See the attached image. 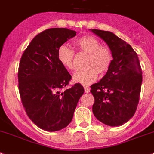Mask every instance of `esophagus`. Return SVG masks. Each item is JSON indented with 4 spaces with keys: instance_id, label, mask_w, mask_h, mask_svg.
I'll use <instances>...</instances> for the list:
<instances>
[{
    "instance_id": "obj_1",
    "label": "esophagus",
    "mask_w": 154,
    "mask_h": 154,
    "mask_svg": "<svg viewBox=\"0 0 154 154\" xmlns=\"http://www.w3.org/2000/svg\"><path fill=\"white\" fill-rule=\"evenodd\" d=\"M84 90H85V93H89L90 92V88L88 86H84Z\"/></svg>"
}]
</instances>
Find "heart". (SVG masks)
Wrapping results in <instances>:
<instances>
[{
	"label": "heart",
	"mask_w": 154,
	"mask_h": 154,
	"mask_svg": "<svg viewBox=\"0 0 154 154\" xmlns=\"http://www.w3.org/2000/svg\"><path fill=\"white\" fill-rule=\"evenodd\" d=\"M80 51L89 53L85 69L79 70L73 75V81L82 85H89L95 81L98 72L103 74L108 70L113 61V55L107 47L101 46L98 39L93 36H84L75 43ZM74 51L67 45H61L57 50L59 62L68 70L74 68Z\"/></svg>",
	"instance_id": "heart-1"
}]
</instances>
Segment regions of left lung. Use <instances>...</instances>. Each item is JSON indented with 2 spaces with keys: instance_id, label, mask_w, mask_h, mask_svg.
I'll return each instance as SVG.
<instances>
[{
  "instance_id": "1",
  "label": "left lung",
  "mask_w": 154,
  "mask_h": 154,
  "mask_svg": "<svg viewBox=\"0 0 154 154\" xmlns=\"http://www.w3.org/2000/svg\"><path fill=\"white\" fill-rule=\"evenodd\" d=\"M90 30L106 42L113 55L106 75L91 86L95 99L93 113L107 125H122L133 117L140 100L143 81L140 60L132 47L113 32Z\"/></svg>"
}]
</instances>
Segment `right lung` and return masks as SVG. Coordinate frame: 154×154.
Returning <instances> with one entry per match:
<instances>
[{"instance_id": "add662e5", "label": "right lung", "mask_w": 154, "mask_h": 154, "mask_svg": "<svg viewBox=\"0 0 154 154\" xmlns=\"http://www.w3.org/2000/svg\"><path fill=\"white\" fill-rule=\"evenodd\" d=\"M75 36L68 29H46L32 39L21 57L18 79L22 104L34 124L45 131L68 126L84 93L80 83L61 91L72 76L59 62L57 50Z\"/></svg>"}]
</instances>
